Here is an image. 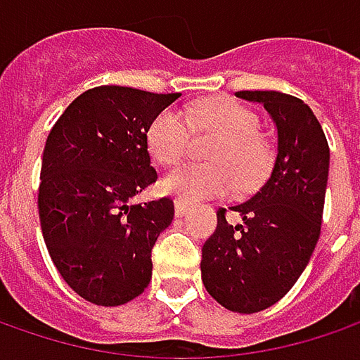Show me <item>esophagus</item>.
I'll use <instances>...</instances> for the list:
<instances>
[{
	"mask_svg": "<svg viewBox=\"0 0 360 360\" xmlns=\"http://www.w3.org/2000/svg\"><path fill=\"white\" fill-rule=\"evenodd\" d=\"M188 210H190V204L186 200H182V198L174 200V212H176V216H184Z\"/></svg>",
	"mask_w": 360,
	"mask_h": 360,
	"instance_id": "obj_1",
	"label": "esophagus"
}]
</instances>
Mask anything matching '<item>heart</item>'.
Segmentation results:
<instances>
[{"mask_svg":"<svg viewBox=\"0 0 360 360\" xmlns=\"http://www.w3.org/2000/svg\"><path fill=\"white\" fill-rule=\"evenodd\" d=\"M192 126L212 130L222 138L210 150L212 162H192L164 178V190L186 200L210 198L260 186L272 168V148L258 131L260 120L234 100H208L186 108V114L168 108L148 130V150L162 166H174L192 146Z\"/></svg>","mask_w":360,"mask_h":360,"instance_id":"1","label":"heart"}]
</instances>
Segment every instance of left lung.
<instances>
[{
  "instance_id": "1",
  "label": "left lung",
  "mask_w": 360,
  "mask_h": 360,
  "mask_svg": "<svg viewBox=\"0 0 360 360\" xmlns=\"http://www.w3.org/2000/svg\"><path fill=\"white\" fill-rule=\"evenodd\" d=\"M260 102L278 128V156L264 186L232 206L240 224L218 208L214 234L202 246V283L232 312L264 311L295 286L316 246L328 180V142L311 108L281 91H236Z\"/></svg>"
}]
</instances>
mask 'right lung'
I'll return each instance as SVG.
<instances>
[{"label":"right lung","instance_id":"obj_1","mask_svg":"<svg viewBox=\"0 0 360 360\" xmlns=\"http://www.w3.org/2000/svg\"><path fill=\"white\" fill-rule=\"evenodd\" d=\"M178 98L91 88L49 130L37 194L41 234L65 284L94 304H124L152 278V248L172 222L174 202L131 198L158 180L148 130Z\"/></svg>","mask_w":360,"mask_h":360}]
</instances>
